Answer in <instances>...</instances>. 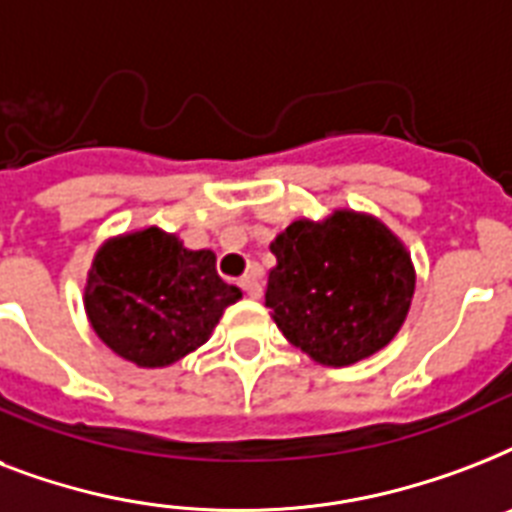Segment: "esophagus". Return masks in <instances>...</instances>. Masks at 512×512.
<instances>
[{"label":"esophagus","mask_w":512,"mask_h":512,"mask_svg":"<svg viewBox=\"0 0 512 512\" xmlns=\"http://www.w3.org/2000/svg\"><path fill=\"white\" fill-rule=\"evenodd\" d=\"M239 287L244 289V295L252 297V300H257V297L263 295V284L257 281V276H244V279L239 281Z\"/></svg>","instance_id":"1"}]
</instances>
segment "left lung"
<instances>
[{"instance_id":"8db88e82","label":"left lung","mask_w":512,"mask_h":512,"mask_svg":"<svg viewBox=\"0 0 512 512\" xmlns=\"http://www.w3.org/2000/svg\"><path fill=\"white\" fill-rule=\"evenodd\" d=\"M265 305L295 348L348 366L385 348L414 295L412 257L369 215L340 209L324 223L295 220L271 244Z\"/></svg>"}]
</instances>
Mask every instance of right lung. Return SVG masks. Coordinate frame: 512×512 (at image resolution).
<instances>
[{"instance_id":"add662e5","label":"right lung","mask_w":512,"mask_h":512,"mask_svg":"<svg viewBox=\"0 0 512 512\" xmlns=\"http://www.w3.org/2000/svg\"><path fill=\"white\" fill-rule=\"evenodd\" d=\"M241 292L215 271L209 249L146 228L106 241L92 260L84 308L108 348L138 366H170L204 345Z\"/></svg>"}]
</instances>
